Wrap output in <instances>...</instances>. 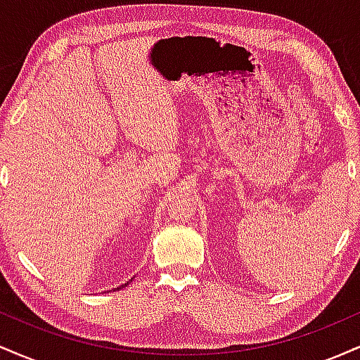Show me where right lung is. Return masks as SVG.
Returning <instances> with one entry per match:
<instances>
[{
    "mask_svg": "<svg viewBox=\"0 0 360 360\" xmlns=\"http://www.w3.org/2000/svg\"><path fill=\"white\" fill-rule=\"evenodd\" d=\"M128 284V283H127ZM127 284H123V286H127ZM123 286H120V288H123ZM120 288H117V289H120ZM117 289H113V291H117Z\"/></svg>",
    "mask_w": 360,
    "mask_h": 360,
    "instance_id": "add662e5",
    "label": "right lung"
}]
</instances>
